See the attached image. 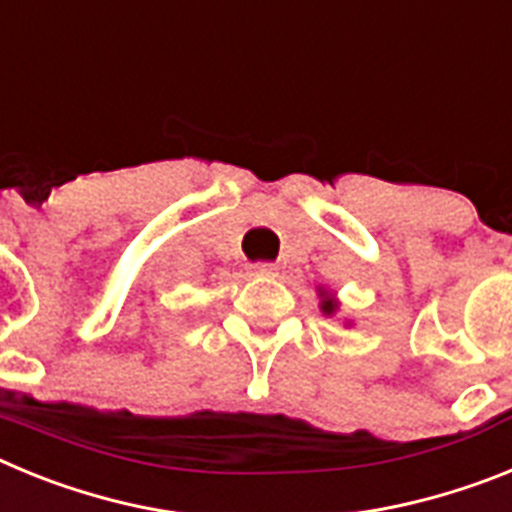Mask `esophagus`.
<instances>
[{"instance_id": "34e87169", "label": "esophagus", "mask_w": 512, "mask_h": 512, "mask_svg": "<svg viewBox=\"0 0 512 512\" xmlns=\"http://www.w3.org/2000/svg\"><path fill=\"white\" fill-rule=\"evenodd\" d=\"M248 271L256 274V277H274V274H277V266L271 264V261H256V264L248 266Z\"/></svg>"}]
</instances>
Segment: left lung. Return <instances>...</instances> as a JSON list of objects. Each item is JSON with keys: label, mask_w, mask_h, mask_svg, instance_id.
<instances>
[{"label": "left lung", "mask_w": 512, "mask_h": 512, "mask_svg": "<svg viewBox=\"0 0 512 512\" xmlns=\"http://www.w3.org/2000/svg\"><path fill=\"white\" fill-rule=\"evenodd\" d=\"M323 310H325V312H333V310H336V305H333V300H325V302H323Z\"/></svg>", "instance_id": "obj_1"}]
</instances>
